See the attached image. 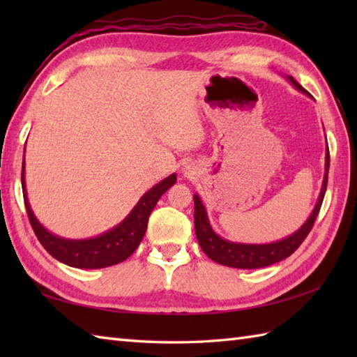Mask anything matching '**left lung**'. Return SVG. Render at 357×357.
Segmentation results:
<instances>
[{"label": "left lung", "mask_w": 357, "mask_h": 357, "mask_svg": "<svg viewBox=\"0 0 357 357\" xmlns=\"http://www.w3.org/2000/svg\"><path fill=\"white\" fill-rule=\"evenodd\" d=\"M291 84L302 93H307V90L302 87L298 81L293 77H288ZM328 167H330V153L327 149V155H325V174H324V183L322 190L319 195V199L312 215L307 219V222L301 227L298 231H294L290 236L280 239L278 242H271V244H239V242H230L227 239H222L221 236L211 229L208 222L207 211L201 198L198 195L193 196L195 199V231L196 238L201 248L204 250L211 261L218 264L227 265V267L233 268H262L268 267L271 264H276L279 261L285 259L290 255H293L296 250L299 248L302 242L308 236L310 230L313 229V224L316 221L317 215L322 206L325 190H327L328 183Z\"/></svg>", "instance_id": "8db88e82"}]
</instances>
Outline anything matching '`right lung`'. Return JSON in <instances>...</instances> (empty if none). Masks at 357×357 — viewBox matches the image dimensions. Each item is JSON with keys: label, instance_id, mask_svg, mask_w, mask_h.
Masks as SVG:
<instances>
[{"label": "right lung", "instance_id": "1", "mask_svg": "<svg viewBox=\"0 0 357 357\" xmlns=\"http://www.w3.org/2000/svg\"><path fill=\"white\" fill-rule=\"evenodd\" d=\"M176 183V174H170L161 183L142 196L139 202L130 211L123 222L118 224L115 229L105 231L100 236L90 239H64L56 234H52L40 224L35 218L30 204L27 201L26 181H24V164L21 170L22 196L27 210L30 225L36 234L41 245L47 250L55 259L75 268H104L126 261L142 241L147 230V222L151 210L155 208L159 198Z\"/></svg>", "mask_w": 357, "mask_h": 357}]
</instances>
